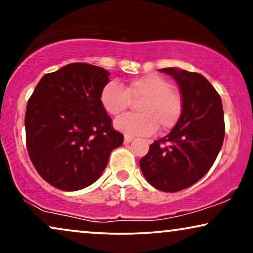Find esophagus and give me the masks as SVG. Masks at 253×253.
I'll list each match as a JSON object with an SVG mask.
<instances>
[{"instance_id": "34e87169", "label": "esophagus", "mask_w": 253, "mask_h": 253, "mask_svg": "<svg viewBox=\"0 0 253 253\" xmlns=\"http://www.w3.org/2000/svg\"><path fill=\"white\" fill-rule=\"evenodd\" d=\"M133 140V138L132 137H130V136H126L124 137V144H129V143H131V141Z\"/></svg>"}]
</instances>
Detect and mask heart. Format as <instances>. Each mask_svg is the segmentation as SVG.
<instances>
[{
  "label": "heart",
  "mask_w": 253,
  "mask_h": 253,
  "mask_svg": "<svg viewBox=\"0 0 253 253\" xmlns=\"http://www.w3.org/2000/svg\"><path fill=\"white\" fill-rule=\"evenodd\" d=\"M138 101V114H126L114 122V126L126 136H147L159 126L161 130L170 129L182 114V96L170 83L157 74H147L133 78L124 86L115 81L102 88L100 101L109 115L123 113L130 100Z\"/></svg>",
  "instance_id": "1"
}]
</instances>
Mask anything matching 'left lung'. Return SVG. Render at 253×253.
Wrapping results in <instances>:
<instances>
[{
    "label": "left lung",
    "instance_id": "obj_1",
    "mask_svg": "<svg viewBox=\"0 0 253 253\" xmlns=\"http://www.w3.org/2000/svg\"><path fill=\"white\" fill-rule=\"evenodd\" d=\"M177 83L182 114L167 136L150 145L139 166L155 189L177 192L198 182L212 167L222 147V101L212 84L197 72L160 69Z\"/></svg>",
    "mask_w": 253,
    "mask_h": 253
}]
</instances>
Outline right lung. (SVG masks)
I'll return each mask as SVG.
<instances>
[{"instance_id":"add662e5","label":"right lung","mask_w":253,"mask_h":253,"mask_svg":"<svg viewBox=\"0 0 253 253\" xmlns=\"http://www.w3.org/2000/svg\"><path fill=\"white\" fill-rule=\"evenodd\" d=\"M109 72L87 63H71L44 75L27 101L26 145L44 181L77 191L100 177L110 152L123 144L100 94Z\"/></svg>"}]
</instances>
